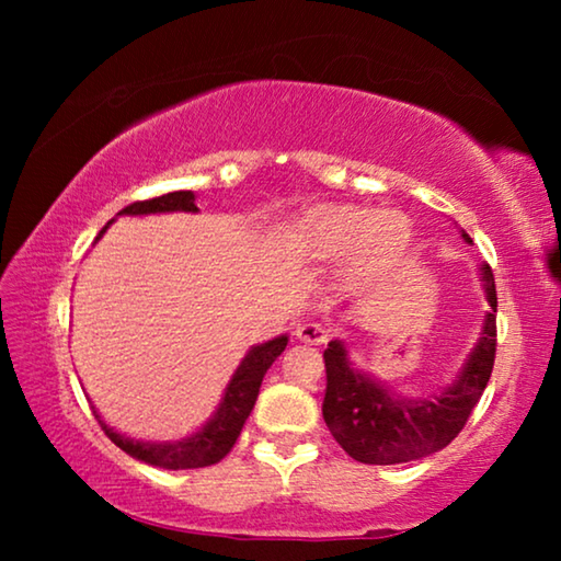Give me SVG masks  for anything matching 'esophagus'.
I'll use <instances>...</instances> for the list:
<instances>
[{"label": "esophagus", "instance_id": "esophagus-1", "mask_svg": "<svg viewBox=\"0 0 561 561\" xmlns=\"http://www.w3.org/2000/svg\"><path fill=\"white\" fill-rule=\"evenodd\" d=\"M297 339L304 341V344H311V346L327 344L329 329L324 324H319V321H304V324L297 327Z\"/></svg>", "mask_w": 561, "mask_h": 561}]
</instances>
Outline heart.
<instances>
[{"label":"heart","instance_id":"obj_1","mask_svg":"<svg viewBox=\"0 0 561 561\" xmlns=\"http://www.w3.org/2000/svg\"><path fill=\"white\" fill-rule=\"evenodd\" d=\"M289 240L314 260H339L351 252V270L376 272L396 260L408 242V222L398 213L366 205H319L289 227Z\"/></svg>","mask_w":561,"mask_h":561}]
</instances>
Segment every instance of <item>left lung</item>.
I'll use <instances>...</instances> for the list:
<instances>
[{"instance_id":"8db88e82","label":"left lung","mask_w":561,"mask_h":561,"mask_svg":"<svg viewBox=\"0 0 561 561\" xmlns=\"http://www.w3.org/2000/svg\"><path fill=\"white\" fill-rule=\"evenodd\" d=\"M462 237L470 242V234L462 232ZM482 282L492 307L485 319V334L458 381L431 401L411 403L393 398L366 374L354 371L344 346L331 341L324 351L327 396L321 411L327 428L351 458L366 465L408 462L438 453L458 438L495 366L497 291L490 267H482Z\"/></svg>"}]
</instances>
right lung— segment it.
I'll return each mask as SVG.
<instances>
[{"mask_svg":"<svg viewBox=\"0 0 561 561\" xmlns=\"http://www.w3.org/2000/svg\"><path fill=\"white\" fill-rule=\"evenodd\" d=\"M185 210L195 213V195L190 190H178V193H168L160 197H150V201H138L123 207L118 215H148V213H173ZM106 230V227H103ZM101 230V234H103ZM99 234V237H101ZM287 336H277L267 341V344L254 346L242 366L237 368L230 386H227L222 405L210 423L203 431H197L193 438L178 440V443H136L123 438V435L113 433L106 423H101L103 433L118 445L121 450H126L133 458L144 460L148 465H158L165 470H190V468H207V465L220 462L227 453L232 450L234 440L240 438L242 425L247 415L252 413L254 401H257L262 378L267 374V368L274 364L284 346H287Z\"/></svg>","mask_w":561,"mask_h":561,"instance_id":"1","label":"right lung"}]
</instances>
